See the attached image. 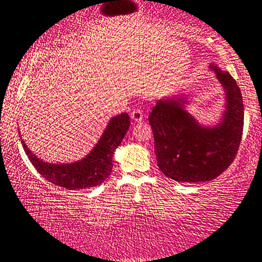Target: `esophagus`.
<instances>
[{
  "mask_svg": "<svg viewBox=\"0 0 262 262\" xmlns=\"http://www.w3.org/2000/svg\"><path fill=\"white\" fill-rule=\"evenodd\" d=\"M130 117L134 121L140 122V121H142V119H143V113H142V111L140 108H134L132 111Z\"/></svg>",
  "mask_w": 262,
  "mask_h": 262,
  "instance_id": "esophagus-1",
  "label": "esophagus"
}]
</instances>
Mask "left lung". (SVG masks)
<instances>
[{
	"mask_svg": "<svg viewBox=\"0 0 262 262\" xmlns=\"http://www.w3.org/2000/svg\"><path fill=\"white\" fill-rule=\"evenodd\" d=\"M227 92V111L214 128L202 127L184 110L185 97L158 100L149 114L157 164L167 178L181 183L212 180L233 162L244 127L243 96L231 75L214 66Z\"/></svg>",
	"mask_w": 262,
	"mask_h": 262,
	"instance_id": "8db88e82",
	"label": "left lung"
}]
</instances>
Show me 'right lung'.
<instances>
[{"instance_id":"right-lung-1","label":"right lung","mask_w":262,"mask_h":262,"mask_svg":"<svg viewBox=\"0 0 262 262\" xmlns=\"http://www.w3.org/2000/svg\"><path fill=\"white\" fill-rule=\"evenodd\" d=\"M129 115L121 113L112 118L94 150L82 161L73 164H48L30 151L21 140L30 162L43 178L59 187L70 190L94 187L103 183L112 171V157L129 128Z\"/></svg>"}]
</instances>
